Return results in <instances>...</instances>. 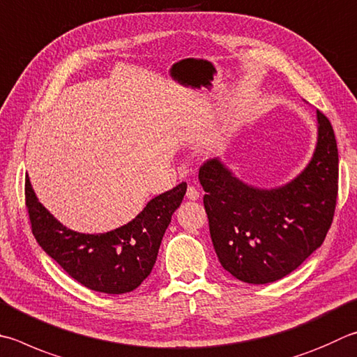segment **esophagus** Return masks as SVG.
Segmentation results:
<instances>
[{
    "label": "esophagus",
    "mask_w": 357,
    "mask_h": 357,
    "mask_svg": "<svg viewBox=\"0 0 357 357\" xmlns=\"http://www.w3.org/2000/svg\"><path fill=\"white\" fill-rule=\"evenodd\" d=\"M185 197L189 198V199H192V201H195V199H198V198H199V192H198L193 185H189V187H187Z\"/></svg>",
    "instance_id": "esophagus-1"
}]
</instances>
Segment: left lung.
<instances>
[{"mask_svg":"<svg viewBox=\"0 0 357 357\" xmlns=\"http://www.w3.org/2000/svg\"><path fill=\"white\" fill-rule=\"evenodd\" d=\"M198 179L223 268L248 284L275 282L320 248L333 223L339 153L331 123L317 111L312 158L287 184L250 185L218 158L199 168Z\"/></svg>","mask_w":357,"mask_h":357,"instance_id":"1","label":"left lung"}]
</instances>
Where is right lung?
<instances>
[{
    "mask_svg": "<svg viewBox=\"0 0 357 357\" xmlns=\"http://www.w3.org/2000/svg\"><path fill=\"white\" fill-rule=\"evenodd\" d=\"M187 184L154 197L137 217L105 234L68 229L38 201L26 178V207L37 243L84 287L120 295L137 289L151 273L173 212L183 203Z\"/></svg>",
    "mask_w": 357,
    "mask_h": 357,
    "instance_id": "obj_1",
    "label": "right lung"
}]
</instances>
